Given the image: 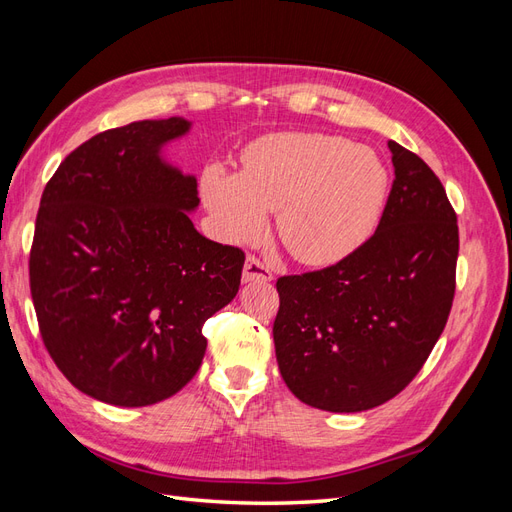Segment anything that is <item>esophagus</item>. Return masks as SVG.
<instances>
[{
  "instance_id": "34e87169",
  "label": "esophagus",
  "mask_w": 512,
  "mask_h": 512,
  "mask_svg": "<svg viewBox=\"0 0 512 512\" xmlns=\"http://www.w3.org/2000/svg\"><path fill=\"white\" fill-rule=\"evenodd\" d=\"M271 280H273V273L254 256H247L243 265V282L250 284V282H271Z\"/></svg>"
}]
</instances>
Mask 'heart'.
<instances>
[{
    "instance_id": "heart-1",
    "label": "heart",
    "mask_w": 512,
    "mask_h": 512,
    "mask_svg": "<svg viewBox=\"0 0 512 512\" xmlns=\"http://www.w3.org/2000/svg\"><path fill=\"white\" fill-rule=\"evenodd\" d=\"M391 175L374 149L320 132H280L245 149L241 173L211 164L203 198L228 243L258 239L277 211V232L305 265H331L374 235Z\"/></svg>"
}]
</instances>
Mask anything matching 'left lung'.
Segmentation results:
<instances>
[{
    "label": "left lung",
    "instance_id": "left-lung-1",
    "mask_svg": "<svg viewBox=\"0 0 512 512\" xmlns=\"http://www.w3.org/2000/svg\"><path fill=\"white\" fill-rule=\"evenodd\" d=\"M389 149L395 181L374 237L333 267L277 280V367L294 397L327 412L404 391L451 314L457 215L416 153Z\"/></svg>",
    "mask_w": 512,
    "mask_h": 512
}]
</instances>
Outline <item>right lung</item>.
I'll return each instance as SVG.
<instances>
[{"label": "right lung", "instance_id": "right-lung-1", "mask_svg": "<svg viewBox=\"0 0 512 512\" xmlns=\"http://www.w3.org/2000/svg\"><path fill=\"white\" fill-rule=\"evenodd\" d=\"M185 117L89 138L40 198L29 284L44 346L76 389L121 408L181 391L203 324L237 297L243 252L194 228L196 175L168 162Z\"/></svg>", "mask_w": 512, "mask_h": 512}]
</instances>
